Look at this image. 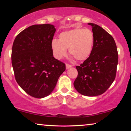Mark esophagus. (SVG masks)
Listing matches in <instances>:
<instances>
[{"mask_svg": "<svg viewBox=\"0 0 131 131\" xmlns=\"http://www.w3.org/2000/svg\"><path fill=\"white\" fill-rule=\"evenodd\" d=\"M66 69H70V68L71 67V66L69 65V64H66Z\"/></svg>", "mask_w": 131, "mask_h": 131, "instance_id": "34e87169", "label": "esophagus"}]
</instances>
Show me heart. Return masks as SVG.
<instances>
[{
  "instance_id": "b5f03b06",
  "label": "heart",
  "mask_w": 131,
  "mask_h": 131,
  "mask_svg": "<svg viewBox=\"0 0 131 131\" xmlns=\"http://www.w3.org/2000/svg\"><path fill=\"white\" fill-rule=\"evenodd\" d=\"M94 36L88 28H74L61 33L58 40L53 39L51 48L53 56L61 60L67 54L69 49L70 54L78 61L85 60L92 52Z\"/></svg>"
}]
</instances>
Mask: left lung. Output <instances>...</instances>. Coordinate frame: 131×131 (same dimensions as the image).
<instances>
[{
    "label": "left lung",
    "mask_w": 131,
    "mask_h": 131,
    "mask_svg": "<svg viewBox=\"0 0 131 131\" xmlns=\"http://www.w3.org/2000/svg\"><path fill=\"white\" fill-rule=\"evenodd\" d=\"M94 36L90 55L80 66L74 82L76 91L83 95L95 96L106 91L115 79L118 53L114 39L101 27L93 23Z\"/></svg>",
    "instance_id": "left-lung-1"
}]
</instances>
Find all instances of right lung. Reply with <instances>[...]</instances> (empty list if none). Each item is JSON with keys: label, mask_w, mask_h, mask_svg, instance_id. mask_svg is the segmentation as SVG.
<instances>
[{"label": "right lung", "mask_w": 131, "mask_h": 131, "mask_svg": "<svg viewBox=\"0 0 131 131\" xmlns=\"http://www.w3.org/2000/svg\"><path fill=\"white\" fill-rule=\"evenodd\" d=\"M56 31L52 24H36L17 35L12 49V65L16 81L33 97L52 93L66 65L53 56L51 42Z\"/></svg>", "instance_id": "right-lung-1"}]
</instances>
